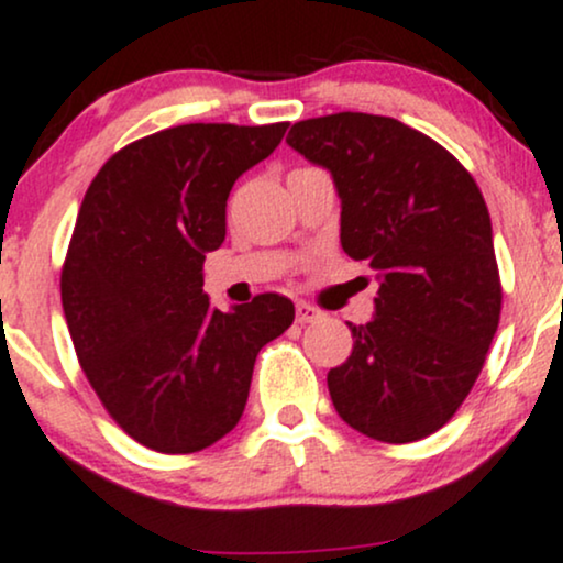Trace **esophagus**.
Segmentation results:
<instances>
[{"instance_id": "esophagus-1", "label": "esophagus", "mask_w": 563, "mask_h": 563, "mask_svg": "<svg viewBox=\"0 0 563 563\" xmlns=\"http://www.w3.org/2000/svg\"><path fill=\"white\" fill-rule=\"evenodd\" d=\"M320 318H323V312H320L318 307H312L310 301H299V305H296V323H314V320Z\"/></svg>"}]
</instances>
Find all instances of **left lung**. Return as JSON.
Here are the masks:
<instances>
[{"instance_id": "1", "label": "left lung", "mask_w": 563, "mask_h": 563, "mask_svg": "<svg viewBox=\"0 0 563 563\" xmlns=\"http://www.w3.org/2000/svg\"><path fill=\"white\" fill-rule=\"evenodd\" d=\"M288 146L331 173L342 249L376 272L374 318L329 372L352 430L411 443L473 390L503 310L492 219L454 154L393 117L339 111L296 122Z\"/></svg>"}]
</instances>
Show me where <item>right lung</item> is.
Masks as SVG:
<instances>
[{
  "label": "right lung",
  "mask_w": 563,
  "mask_h": 563,
  "mask_svg": "<svg viewBox=\"0 0 563 563\" xmlns=\"http://www.w3.org/2000/svg\"><path fill=\"white\" fill-rule=\"evenodd\" d=\"M286 128H168L111 154L85 191L60 272L66 325L103 409L154 452L224 438L243 417L258 350L294 323L280 294L221 312L202 291L234 181Z\"/></svg>",
  "instance_id": "1"
}]
</instances>
